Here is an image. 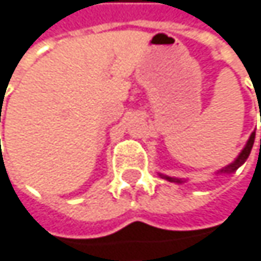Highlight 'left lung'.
I'll return each instance as SVG.
<instances>
[{"label":"left lung","mask_w":261,"mask_h":261,"mask_svg":"<svg viewBox=\"0 0 261 261\" xmlns=\"http://www.w3.org/2000/svg\"><path fill=\"white\" fill-rule=\"evenodd\" d=\"M254 139H255V132L249 136V139H248V142H246L245 148L240 151V154L235 158V161H233V162H230L229 165L223 167V169H220L218 172H215V175L218 176V175H229V173L237 172L238 167L243 165V164L246 162V159L249 158L251 150H252V145H254ZM260 148H261V139H260ZM159 176H161V178H164V179H167V181H170V182H176V184H182V182H186V181H187V179H181V178L167 176V175H162V173H159Z\"/></svg>","instance_id":"obj_1"}]
</instances>
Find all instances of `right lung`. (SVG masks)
<instances>
[{"instance_id":"right-lung-1","label":"right lung","mask_w":261,"mask_h":261,"mask_svg":"<svg viewBox=\"0 0 261 261\" xmlns=\"http://www.w3.org/2000/svg\"><path fill=\"white\" fill-rule=\"evenodd\" d=\"M0 113H1V111H0ZM0 120H1V119H0Z\"/></svg>"}]
</instances>
